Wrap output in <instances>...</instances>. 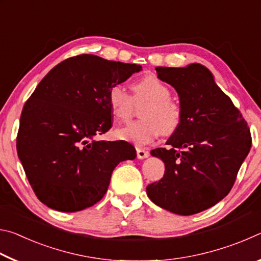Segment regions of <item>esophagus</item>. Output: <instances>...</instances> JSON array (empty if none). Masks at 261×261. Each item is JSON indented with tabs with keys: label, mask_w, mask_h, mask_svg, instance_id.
I'll list each match as a JSON object with an SVG mask.
<instances>
[{
	"label": "esophagus",
	"mask_w": 261,
	"mask_h": 261,
	"mask_svg": "<svg viewBox=\"0 0 261 261\" xmlns=\"http://www.w3.org/2000/svg\"><path fill=\"white\" fill-rule=\"evenodd\" d=\"M148 156V152L146 149L144 148H140V147H137V158L138 159H145Z\"/></svg>",
	"instance_id": "obj_1"
}]
</instances>
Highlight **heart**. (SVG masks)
I'll return each mask as SVG.
<instances>
[{"label": "heart", "instance_id": "b5f03b06", "mask_svg": "<svg viewBox=\"0 0 261 261\" xmlns=\"http://www.w3.org/2000/svg\"><path fill=\"white\" fill-rule=\"evenodd\" d=\"M132 90L131 95L121 84H115L108 92L110 112L121 121L131 116L135 102L147 101L140 110L141 120L117 129L118 138L137 146H145L160 134L170 136L179 129L183 120L182 108L170 98V90L165 83L155 76H146L132 84Z\"/></svg>", "mask_w": 261, "mask_h": 261}]
</instances>
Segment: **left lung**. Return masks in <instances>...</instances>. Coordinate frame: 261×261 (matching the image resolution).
<instances>
[{"instance_id":"obj_1","label":"left lung","mask_w":261,"mask_h":261,"mask_svg":"<svg viewBox=\"0 0 261 261\" xmlns=\"http://www.w3.org/2000/svg\"><path fill=\"white\" fill-rule=\"evenodd\" d=\"M158 78L179 96L183 120L167 141L169 148L151 154L165 162V175L148 184L154 204L171 213L192 215L218 204L230 192L252 138L231 99L204 65L155 68Z\"/></svg>"}]
</instances>
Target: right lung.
Returning <instances> with one entry per match:
<instances>
[{
    "label": "right lung",
    "mask_w": 261,
    "mask_h": 261,
    "mask_svg": "<svg viewBox=\"0 0 261 261\" xmlns=\"http://www.w3.org/2000/svg\"><path fill=\"white\" fill-rule=\"evenodd\" d=\"M141 65L83 54L48 72L20 115L17 153L35 196L61 212H78L102 199L118 163L134 160L124 140H95L112 127L109 88Z\"/></svg>",
    "instance_id": "1"
}]
</instances>
